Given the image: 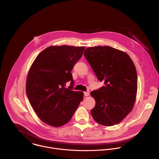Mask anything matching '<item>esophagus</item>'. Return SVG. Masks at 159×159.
Wrapping results in <instances>:
<instances>
[{
	"label": "esophagus",
	"mask_w": 159,
	"mask_h": 159,
	"mask_svg": "<svg viewBox=\"0 0 159 159\" xmlns=\"http://www.w3.org/2000/svg\"><path fill=\"white\" fill-rule=\"evenodd\" d=\"M84 95H85V97H86V96H89V94H90V91H89V90H87L86 92H84Z\"/></svg>",
	"instance_id": "34e87169"
}]
</instances>
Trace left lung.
Instances as JSON below:
<instances>
[{
	"label": "left lung",
	"instance_id": "8db88e82",
	"mask_svg": "<svg viewBox=\"0 0 159 159\" xmlns=\"http://www.w3.org/2000/svg\"><path fill=\"white\" fill-rule=\"evenodd\" d=\"M84 56L97 79L104 85L91 92L95 100L91 110L99 124L120 123L132 111L137 90V75L134 62L126 53L109 46L89 47Z\"/></svg>",
	"mask_w": 159,
	"mask_h": 159
}]
</instances>
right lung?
<instances>
[{
	"label": "right lung",
	"mask_w": 159,
	"mask_h": 159,
	"mask_svg": "<svg viewBox=\"0 0 159 159\" xmlns=\"http://www.w3.org/2000/svg\"><path fill=\"white\" fill-rule=\"evenodd\" d=\"M85 47L51 46L37 56L27 79L26 93L39 119L53 127L67 124L75 113L84 93L74 91L71 71ZM71 82L69 88L65 84Z\"/></svg>",
	"instance_id": "right-lung-1"
}]
</instances>
